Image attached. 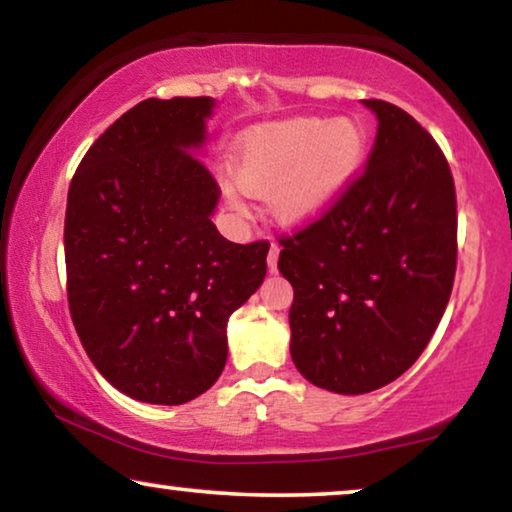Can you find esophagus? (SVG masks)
I'll use <instances>...</instances> for the list:
<instances>
[{"label":"esophagus","mask_w":512,"mask_h":512,"mask_svg":"<svg viewBox=\"0 0 512 512\" xmlns=\"http://www.w3.org/2000/svg\"><path fill=\"white\" fill-rule=\"evenodd\" d=\"M277 258H279V247H277V244H272L270 251H268V270L270 272L277 270Z\"/></svg>","instance_id":"esophagus-1"}]
</instances>
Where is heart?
Wrapping results in <instances>:
<instances>
[{
  "label": "heart",
  "instance_id": "heart-1",
  "mask_svg": "<svg viewBox=\"0 0 512 512\" xmlns=\"http://www.w3.org/2000/svg\"><path fill=\"white\" fill-rule=\"evenodd\" d=\"M366 156L368 132L354 118L296 116L242 132L233 174L244 193L268 195L270 216L277 223L305 226L345 195ZM221 191L230 205H242L233 181H223Z\"/></svg>",
  "mask_w": 512,
  "mask_h": 512
}]
</instances>
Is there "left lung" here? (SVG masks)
Returning a JSON list of instances; mask_svg holds the SVG:
<instances>
[{"instance_id": "8db88e82", "label": "left lung", "mask_w": 512, "mask_h": 512, "mask_svg": "<svg viewBox=\"0 0 512 512\" xmlns=\"http://www.w3.org/2000/svg\"><path fill=\"white\" fill-rule=\"evenodd\" d=\"M377 116L366 172L312 226L284 237L277 268L293 286L291 359L314 387L368 394L429 345L457 270L450 165L410 114Z\"/></svg>"}]
</instances>
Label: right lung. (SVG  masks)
Listing matches in <instances>:
<instances>
[{"mask_svg":"<svg viewBox=\"0 0 512 512\" xmlns=\"http://www.w3.org/2000/svg\"><path fill=\"white\" fill-rule=\"evenodd\" d=\"M214 107L212 97L139 102L69 186L74 328L104 380L142 403H188L219 380L230 314L268 270V242H228L212 223L219 186L195 153Z\"/></svg>","mask_w":512,"mask_h":512,"instance_id":"1","label":"right lung"}]
</instances>
